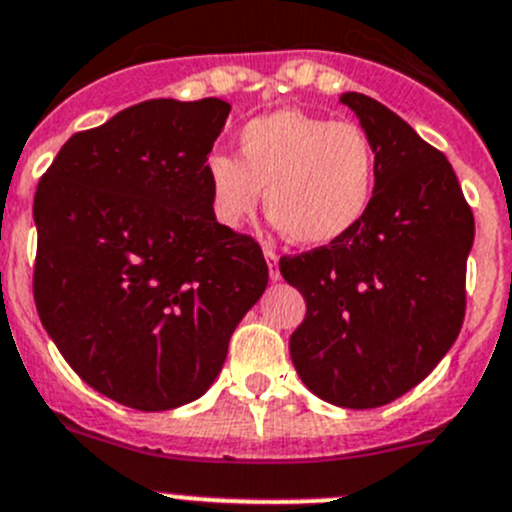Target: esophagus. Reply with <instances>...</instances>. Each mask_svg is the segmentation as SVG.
<instances>
[{"instance_id": "1", "label": "esophagus", "mask_w": 512, "mask_h": 512, "mask_svg": "<svg viewBox=\"0 0 512 512\" xmlns=\"http://www.w3.org/2000/svg\"><path fill=\"white\" fill-rule=\"evenodd\" d=\"M264 256H266V261H269L271 281H279L281 279V274H279V256H276V251H271L269 246H264Z\"/></svg>"}]
</instances>
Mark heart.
<instances>
[{"mask_svg": "<svg viewBox=\"0 0 512 512\" xmlns=\"http://www.w3.org/2000/svg\"><path fill=\"white\" fill-rule=\"evenodd\" d=\"M241 160L213 153L206 160L211 206L236 228L266 208L299 246L342 241L367 218L377 191V150L354 120L284 107L248 120L238 133Z\"/></svg>", "mask_w": 512, "mask_h": 512, "instance_id": "obj_1", "label": "heart"}]
</instances>
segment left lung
Listing matches in <instances>:
<instances>
[{"label":"left lung","mask_w":512,"mask_h":512,"mask_svg":"<svg viewBox=\"0 0 512 512\" xmlns=\"http://www.w3.org/2000/svg\"><path fill=\"white\" fill-rule=\"evenodd\" d=\"M339 100L377 150L372 208L342 241L279 269L306 299L289 339L301 382L324 402L372 410L417 387L455 344L475 218L440 150L362 92Z\"/></svg>","instance_id":"1"}]
</instances>
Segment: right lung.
<instances>
[{"label":"right lung","mask_w":512,"mask_h":512,"mask_svg":"<svg viewBox=\"0 0 512 512\" xmlns=\"http://www.w3.org/2000/svg\"><path fill=\"white\" fill-rule=\"evenodd\" d=\"M231 105L145 100L75 133L37 183L32 294L65 362L143 412L201 397L269 284L261 246L221 226L206 160Z\"/></svg>","instance_id":"right-lung-1"}]
</instances>
